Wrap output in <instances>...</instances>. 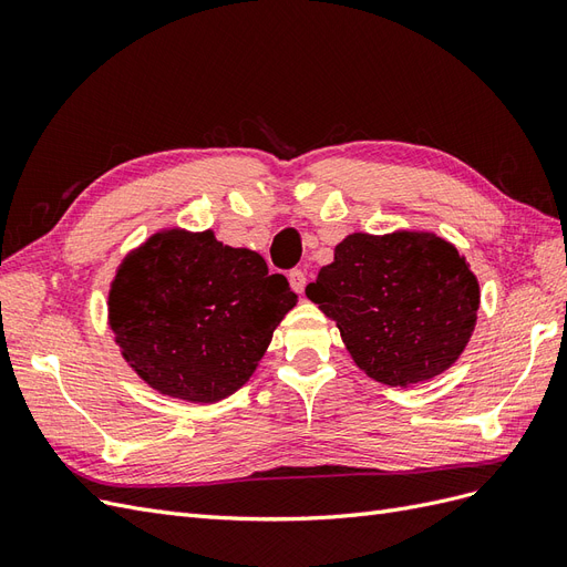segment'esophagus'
I'll return each instance as SVG.
<instances>
[{"instance_id": "esophagus-1", "label": "esophagus", "mask_w": 567, "mask_h": 567, "mask_svg": "<svg viewBox=\"0 0 567 567\" xmlns=\"http://www.w3.org/2000/svg\"><path fill=\"white\" fill-rule=\"evenodd\" d=\"M288 281H290V288H293L296 293H302V290H305V284H307L305 271H302V269H290V274H288Z\"/></svg>"}]
</instances>
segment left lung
Returning a JSON list of instances; mask_svg holds the SVG:
<instances>
[{
  "mask_svg": "<svg viewBox=\"0 0 567 567\" xmlns=\"http://www.w3.org/2000/svg\"><path fill=\"white\" fill-rule=\"evenodd\" d=\"M305 293L336 321L354 364L392 388L447 371L480 307L466 257L425 231L350 234Z\"/></svg>",
  "mask_w": 567,
  "mask_h": 567,
  "instance_id": "8db88e82",
  "label": "left lung"
}]
</instances>
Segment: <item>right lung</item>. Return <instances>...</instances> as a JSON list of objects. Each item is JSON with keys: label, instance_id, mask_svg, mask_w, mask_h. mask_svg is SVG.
<instances>
[{"label": "right lung", "instance_id": "right-lung-1", "mask_svg": "<svg viewBox=\"0 0 567 567\" xmlns=\"http://www.w3.org/2000/svg\"><path fill=\"white\" fill-rule=\"evenodd\" d=\"M298 296L262 255L213 231L167 229L117 267L109 323L120 352L169 398L219 402L241 388Z\"/></svg>", "mask_w": 567, "mask_h": 567}]
</instances>
